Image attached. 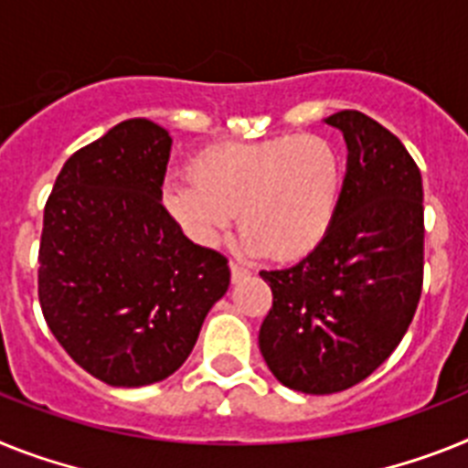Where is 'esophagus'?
I'll return each mask as SVG.
<instances>
[{
  "instance_id": "1",
  "label": "esophagus",
  "mask_w": 468,
  "mask_h": 468,
  "mask_svg": "<svg viewBox=\"0 0 468 468\" xmlns=\"http://www.w3.org/2000/svg\"><path fill=\"white\" fill-rule=\"evenodd\" d=\"M247 276H250V271H247L245 266H240V264H235V261H230V278H233V282L245 281Z\"/></svg>"
}]
</instances>
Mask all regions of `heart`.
I'll return each instance as SVG.
<instances>
[{
  "instance_id": "b5f03b06",
  "label": "heart",
  "mask_w": 468,
  "mask_h": 468,
  "mask_svg": "<svg viewBox=\"0 0 468 468\" xmlns=\"http://www.w3.org/2000/svg\"><path fill=\"white\" fill-rule=\"evenodd\" d=\"M186 180H168L161 204L199 247H214L240 211L242 247L292 261L328 238L343 204V149L325 135H281L207 147Z\"/></svg>"
}]
</instances>
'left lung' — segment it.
<instances>
[{
	"label": "left lung",
	"instance_id": "left-lung-1",
	"mask_svg": "<svg viewBox=\"0 0 468 468\" xmlns=\"http://www.w3.org/2000/svg\"><path fill=\"white\" fill-rule=\"evenodd\" d=\"M324 123L347 144L335 223L300 264L259 273L273 292L261 356L282 386L307 395L374 374L410 328L423 282V186L410 152L361 112Z\"/></svg>",
	"mask_w": 468,
	"mask_h": 468
}]
</instances>
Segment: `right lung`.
Listing matches in <instances>:
<instances>
[{"label": "right lung", "mask_w": 468, "mask_h": 468, "mask_svg": "<svg viewBox=\"0 0 468 468\" xmlns=\"http://www.w3.org/2000/svg\"><path fill=\"white\" fill-rule=\"evenodd\" d=\"M171 143L147 119L113 125L66 161L45 207V321L78 367L113 388L178 371L230 285L226 257L187 240L161 204Z\"/></svg>", "instance_id": "obj_1"}]
</instances>
